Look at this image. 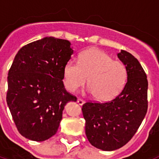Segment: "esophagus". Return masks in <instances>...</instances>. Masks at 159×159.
<instances>
[{
    "label": "esophagus",
    "instance_id": "esophagus-1",
    "mask_svg": "<svg viewBox=\"0 0 159 159\" xmlns=\"http://www.w3.org/2000/svg\"><path fill=\"white\" fill-rule=\"evenodd\" d=\"M77 102H78L79 105H83L84 103V100H83L82 99H77Z\"/></svg>",
    "mask_w": 159,
    "mask_h": 159
}]
</instances>
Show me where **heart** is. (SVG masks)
I'll list each match as a JSON object with an SVG mask.
<instances>
[{
	"label": "heart",
	"instance_id": "b5f03b06",
	"mask_svg": "<svg viewBox=\"0 0 159 159\" xmlns=\"http://www.w3.org/2000/svg\"><path fill=\"white\" fill-rule=\"evenodd\" d=\"M90 93L96 100L112 99L121 92L127 80L125 64L102 50L90 48L80 53L79 63L68 60L63 68L66 89L74 92L88 83Z\"/></svg>",
	"mask_w": 159,
	"mask_h": 159
}]
</instances>
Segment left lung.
<instances>
[{"mask_svg":"<svg viewBox=\"0 0 159 159\" xmlns=\"http://www.w3.org/2000/svg\"><path fill=\"white\" fill-rule=\"evenodd\" d=\"M117 56L127 69V80L122 92L108 102H88L82 107L88 141L105 151L127 144L147 111L148 82L143 67L127 52L121 50Z\"/></svg>","mask_w":159,"mask_h":159,"instance_id":"1","label":"left lung"}]
</instances>
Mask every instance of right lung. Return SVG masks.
Here are the masks:
<instances>
[{
    "instance_id": "add662e5",
    "label": "right lung",
    "mask_w": 159,
    "mask_h": 159,
    "mask_svg": "<svg viewBox=\"0 0 159 159\" xmlns=\"http://www.w3.org/2000/svg\"><path fill=\"white\" fill-rule=\"evenodd\" d=\"M74 52L71 42L53 36L20 49L8 74L6 101L20 134L41 142L57 133L64 107L76 97L63 83V68Z\"/></svg>"
}]
</instances>
